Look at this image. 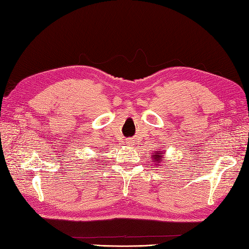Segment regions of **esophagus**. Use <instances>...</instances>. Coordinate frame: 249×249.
<instances>
[{
    "label": "esophagus",
    "instance_id": "esophagus-1",
    "mask_svg": "<svg viewBox=\"0 0 249 249\" xmlns=\"http://www.w3.org/2000/svg\"><path fill=\"white\" fill-rule=\"evenodd\" d=\"M128 145H132V144H131V142H128Z\"/></svg>",
    "mask_w": 249,
    "mask_h": 249
}]
</instances>
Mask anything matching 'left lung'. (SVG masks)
Wrapping results in <instances>:
<instances>
[{
    "mask_svg": "<svg viewBox=\"0 0 249 249\" xmlns=\"http://www.w3.org/2000/svg\"><path fill=\"white\" fill-rule=\"evenodd\" d=\"M165 151L164 149H158V151H155L153 155H151L152 160L155 165H159L160 167H162L163 165V161L165 159Z\"/></svg>",
    "mask_w": 249,
    "mask_h": 249,
    "instance_id": "8db88e82",
    "label": "left lung"
}]
</instances>
